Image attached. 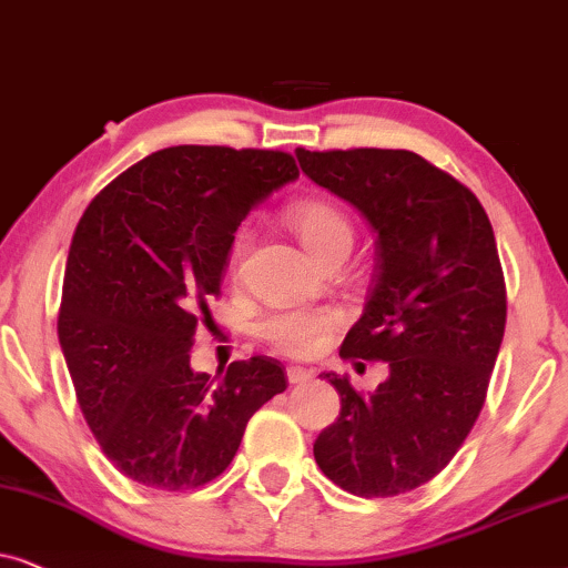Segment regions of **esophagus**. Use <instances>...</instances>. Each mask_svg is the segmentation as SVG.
I'll return each instance as SVG.
<instances>
[{"mask_svg":"<svg viewBox=\"0 0 568 568\" xmlns=\"http://www.w3.org/2000/svg\"><path fill=\"white\" fill-rule=\"evenodd\" d=\"M314 376L312 368H301V366H291L288 368V382L291 384H304Z\"/></svg>","mask_w":568,"mask_h":568,"instance_id":"obj_1","label":"esophagus"}]
</instances>
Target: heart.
Returning <instances> with one entry per match:
<instances>
[{"instance_id": "1", "label": "heart", "mask_w": 568, "mask_h": 568, "mask_svg": "<svg viewBox=\"0 0 568 568\" xmlns=\"http://www.w3.org/2000/svg\"><path fill=\"white\" fill-rule=\"evenodd\" d=\"M291 229L296 231L301 244L306 252L320 260L324 252H329L337 244H351L353 231L347 217L339 213L337 207L327 205V202H298L288 210ZM248 248V236L239 233L231 246V270L239 267ZM339 324V316L332 308H314V312H301V308H291V312H275L264 316L260 324L262 337L267 339L272 347L280 353L293 355V358H308V355L320 353L324 343H327L332 329Z\"/></svg>"}]
</instances>
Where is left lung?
Instances as JSON below:
<instances>
[{
  "label": "left lung",
  "instance_id": "obj_1",
  "mask_svg": "<svg viewBox=\"0 0 568 568\" xmlns=\"http://www.w3.org/2000/svg\"><path fill=\"white\" fill-rule=\"evenodd\" d=\"M296 158L376 236L372 293L339 355L389 363L366 397L347 376H322L339 418L316 436L314 459L347 494H407L449 465L486 399L506 324L494 229L470 189L410 150Z\"/></svg>",
  "mask_w": 568,
  "mask_h": 568
}]
</instances>
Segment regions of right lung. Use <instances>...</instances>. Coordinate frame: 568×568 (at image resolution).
<instances>
[{
  "label": "right lung",
  "instance_id": "obj_1",
  "mask_svg": "<svg viewBox=\"0 0 568 568\" xmlns=\"http://www.w3.org/2000/svg\"><path fill=\"white\" fill-rule=\"evenodd\" d=\"M296 179V161L277 150L176 145L126 169L80 217L59 345L103 455L134 483L205 486L231 465L248 418L288 387L267 355L210 379L189 353L233 233Z\"/></svg>",
  "mask_w": 568,
  "mask_h": 568
}]
</instances>
